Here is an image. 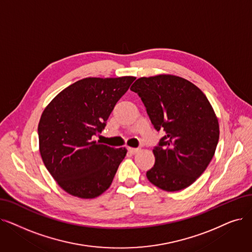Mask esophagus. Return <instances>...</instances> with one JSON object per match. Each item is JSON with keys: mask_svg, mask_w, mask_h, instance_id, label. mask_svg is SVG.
Returning <instances> with one entry per match:
<instances>
[{"mask_svg": "<svg viewBox=\"0 0 252 252\" xmlns=\"http://www.w3.org/2000/svg\"><path fill=\"white\" fill-rule=\"evenodd\" d=\"M138 148H132V147H128L127 148V152L128 153H130V155H135V153H137L138 152Z\"/></svg>", "mask_w": 252, "mask_h": 252, "instance_id": "obj_1", "label": "esophagus"}]
</instances>
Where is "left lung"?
<instances>
[{"label":"left lung","mask_w":252,"mask_h":252,"mask_svg":"<svg viewBox=\"0 0 252 252\" xmlns=\"http://www.w3.org/2000/svg\"><path fill=\"white\" fill-rule=\"evenodd\" d=\"M130 91L141 97L153 127L165 133L153 148L156 162L147 179L167 191L189 187L209 165L220 139L209 101L194 84L173 75L139 78Z\"/></svg>","instance_id":"left-lung-1"}]
</instances>
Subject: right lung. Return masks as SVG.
Masks as SVG:
<instances>
[{"instance_id": "right-lung-1", "label": "right lung", "mask_w": 252, "mask_h": 252, "mask_svg": "<svg viewBox=\"0 0 252 252\" xmlns=\"http://www.w3.org/2000/svg\"><path fill=\"white\" fill-rule=\"evenodd\" d=\"M135 79L84 78L61 92L43 111L38 126L40 153L64 191L93 199L111 185L126 149L109 147L94 138Z\"/></svg>"}]
</instances>
